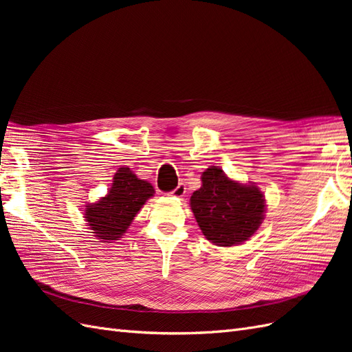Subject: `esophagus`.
<instances>
[{
	"instance_id": "1",
	"label": "esophagus",
	"mask_w": 352,
	"mask_h": 352,
	"mask_svg": "<svg viewBox=\"0 0 352 352\" xmlns=\"http://www.w3.org/2000/svg\"><path fill=\"white\" fill-rule=\"evenodd\" d=\"M185 194H186V186H185L184 184H179V185L172 190V192H170V195L176 197V198H182Z\"/></svg>"
}]
</instances>
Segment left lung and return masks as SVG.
Returning a JSON list of instances; mask_svg holds the SVG:
<instances>
[{"label": "left lung", "instance_id": "1", "mask_svg": "<svg viewBox=\"0 0 352 352\" xmlns=\"http://www.w3.org/2000/svg\"><path fill=\"white\" fill-rule=\"evenodd\" d=\"M201 188L190 197V210L204 236L219 247L248 241L264 220L265 199L255 185L229 179L211 166L201 176Z\"/></svg>", "mask_w": 352, "mask_h": 352}]
</instances>
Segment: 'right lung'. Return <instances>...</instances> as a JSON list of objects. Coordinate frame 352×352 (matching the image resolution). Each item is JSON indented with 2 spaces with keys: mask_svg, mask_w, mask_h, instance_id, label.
Segmentation results:
<instances>
[{
  "mask_svg": "<svg viewBox=\"0 0 352 352\" xmlns=\"http://www.w3.org/2000/svg\"><path fill=\"white\" fill-rule=\"evenodd\" d=\"M154 195V188L138 179L129 167H120L113 177L109 194L85 208V220L95 236L104 242L122 238L138 211Z\"/></svg>",
  "mask_w": 352,
  "mask_h": 352,
  "instance_id": "right-lung-1",
  "label": "right lung"
}]
</instances>
